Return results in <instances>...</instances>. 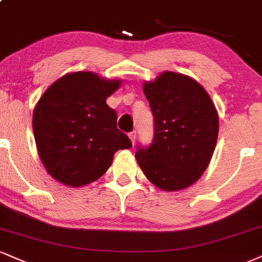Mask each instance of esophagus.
<instances>
[{"label": "esophagus", "instance_id": "obj_1", "mask_svg": "<svg viewBox=\"0 0 262 262\" xmlns=\"http://www.w3.org/2000/svg\"><path fill=\"white\" fill-rule=\"evenodd\" d=\"M129 138H130V140H132V143H135V140H137V132L135 130H133V132H130V133H129Z\"/></svg>", "mask_w": 262, "mask_h": 262}]
</instances>
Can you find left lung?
<instances>
[{
	"instance_id": "8db88e82",
	"label": "left lung",
	"mask_w": 262,
	"mask_h": 262,
	"mask_svg": "<svg viewBox=\"0 0 262 262\" xmlns=\"http://www.w3.org/2000/svg\"><path fill=\"white\" fill-rule=\"evenodd\" d=\"M154 116V139L138 145L135 159L146 178L166 191L193 184L207 168L219 137V116L209 94L191 78L165 72L144 84Z\"/></svg>"
}]
</instances>
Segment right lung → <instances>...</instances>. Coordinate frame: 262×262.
<instances>
[{
    "label": "right lung",
    "instance_id": "1",
    "mask_svg": "<svg viewBox=\"0 0 262 262\" xmlns=\"http://www.w3.org/2000/svg\"><path fill=\"white\" fill-rule=\"evenodd\" d=\"M119 85L91 72H75L41 96L33 115L34 137L41 161L56 181L71 187L96 181L116 151L132 147L117 128V112L106 103Z\"/></svg>",
    "mask_w": 262,
    "mask_h": 262
}]
</instances>
